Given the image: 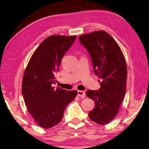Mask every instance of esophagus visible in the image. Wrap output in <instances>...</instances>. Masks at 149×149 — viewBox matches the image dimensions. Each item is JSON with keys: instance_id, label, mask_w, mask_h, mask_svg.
I'll list each match as a JSON object with an SVG mask.
<instances>
[{"instance_id": "esophagus-1", "label": "esophagus", "mask_w": 149, "mask_h": 149, "mask_svg": "<svg viewBox=\"0 0 149 149\" xmlns=\"http://www.w3.org/2000/svg\"><path fill=\"white\" fill-rule=\"evenodd\" d=\"M77 95L79 96L84 97V96H86V93H85L84 91H78Z\"/></svg>"}]
</instances>
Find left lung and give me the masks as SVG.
I'll return each instance as SVG.
<instances>
[{
    "label": "left lung",
    "instance_id": "8db88e82",
    "mask_svg": "<svg viewBox=\"0 0 149 149\" xmlns=\"http://www.w3.org/2000/svg\"><path fill=\"white\" fill-rule=\"evenodd\" d=\"M79 40L89 53L95 74L102 79L100 89L86 93L95 102L89 116L97 124H108L119 112L125 95L127 67L125 56L116 41L104 31L85 34Z\"/></svg>",
    "mask_w": 149,
    "mask_h": 149
}]
</instances>
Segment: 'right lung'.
I'll return each mask as SVG.
<instances>
[{
    "label": "right lung",
    "mask_w": 149,
    "mask_h": 149,
    "mask_svg": "<svg viewBox=\"0 0 149 149\" xmlns=\"http://www.w3.org/2000/svg\"><path fill=\"white\" fill-rule=\"evenodd\" d=\"M76 36L53 35L42 42L34 52L22 78V94L31 116L40 127L49 128L62 121L67 106L77 91L55 89V75L63 55L74 43Z\"/></svg>",
    "instance_id": "obj_1"
}]
</instances>
